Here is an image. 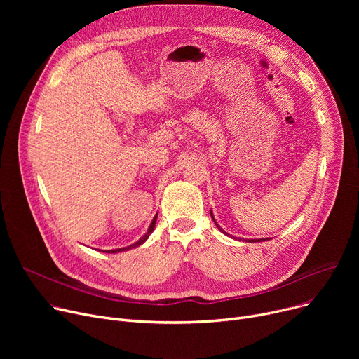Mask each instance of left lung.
I'll return each mask as SVG.
<instances>
[{"label":"left lung","instance_id":"left-lung-1","mask_svg":"<svg viewBox=\"0 0 359 359\" xmlns=\"http://www.w3.org/2000/svg\"><path fill=\"white\" fill-rule=\"evenodd\" d=\"M211 217H212V219H214V222H215V225H217V227H218V230H219V231H221V233H224V234H225V236H230V234H229V233H225V231H224V230H222V229H221V227H219V225H218V224H217V221H215V218H214V215H212V211H211ZM265 240H269V238H250V240H246V241H248V243H256V241H265Z\"/></svg>","mask_w":359,"mask_h":359}]
</instances>
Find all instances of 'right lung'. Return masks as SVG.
<instances>
[{"instance_id":"add662e5","label":"right lung","mask_w":359,"mask_h":359,"mask_svg":"<svg viewBox=\"0 0 359 359\" xmlns=\"http://www.w3.org/2000/svg\"><path fill=\"white\" fill-rule=\"evenodd\" d=\"M156 221H157V215L154 217V219L151 221V224H149V227H148V230H147V233L137 241V243H134V244H130V246H128V248H121V249H115V250H106V253H119V252H125V250H129V249H134V248H138V246H141V244L149 237V234L154 231V227H156ZM102 252H104V250H102Z\"/></svg>"}]
</instances>
